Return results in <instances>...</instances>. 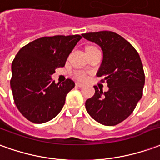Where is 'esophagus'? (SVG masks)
<instances>
[{
  "instance_id": "34e87169",
  "label": "esophagus",
  "mask_w": 160,
  "mask_h": 160,
  "mask_svg": "<svg viewBox=\"0 0 160 160\" xmlns=\"http://www.w3.org/2000/svg\"><path fill=\"white\" fill-rule=\"evenodd\" d=\"M75 86H76L77 88H82V87H84V84L80 83V82H76Z\"/></svg>"
}]
</instances>
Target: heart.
I'll return each instance as SVG.
<instances>
[{"instance_id": "b5f03b06", "label": "heart", "mask_w": 160, "mask_h": 160, "mask_svg": "<svg viewBox=\"0 0 160 160\" xmlns=\"http://www.w3.org/2000/svg\"><path fill=\"white\" fill-rule=\"evenodd\" d=\"M73 77L78 79V80H84L86 78V73L83 72H75L73 73Z\"/></svg>"}]
</instances>
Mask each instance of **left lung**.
I'll return each instance as SVG.
<instances>
[{
	"label": "left lung",
	"instance_id": "1",
	"mask_svg": "<svg viewBox=\"0 0 160 160\" xmlns=\"http://www.w3.org/2000/svg\"><path fill=\"white\" fill-rule=\"evenodd\" d=\"M103 51V61L97 76L103 77L109 90L94 86L95 93L86 101L92 119L105 126H115L133 112L143 95L145 72L136 49L122 36L112 31L82 33Z\"/></svg>",
	"mask_w": 160,
	"mask_h": 160
}]
</instances>
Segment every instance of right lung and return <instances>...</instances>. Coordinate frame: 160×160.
I'll return each mask as SVG.
<instances>
[{
	"label": "right lung",
	"instance_id": "add662e5",
	"mask_svg": "<svg viewBox=\"0 0 160 160\" xmlns=\"http://www.w3.org/2000/svg\"><path fill=\"white\" fill-rule=\"evenodd\" d=\"M81 38L79 34L39 38L22 48L14 57L10 87L15 106L29 121L45 123L61 111L74 82L67 79L55 84L51 75L64 67Z\"/></svg>",
	"mask_w": 160,
	"mask_h": 160
}]
</instances>
